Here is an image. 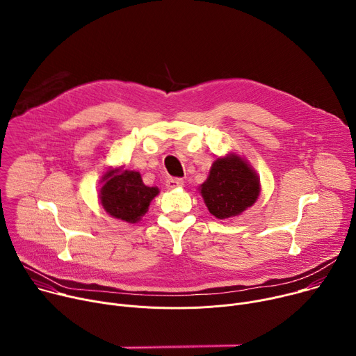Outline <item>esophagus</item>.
Segmentation results:
<instances>
[{
  "label": "esophagus",
  "mask_w": 356,
  "mask_h": 356,
  "mask_svg": "<svg viewBox=\"0 0 356 356\" xmlns=\"http://www.w3.org/2000/svg\"><path fill=\"white\" fill-rule=\"evenodd\" d=\"M183 186V180L181 179H177V177H170L166 180V187L169 190H173V188H177V187H181Z\"/></svg>",
  "instance_id": "1"
}]
</instances>
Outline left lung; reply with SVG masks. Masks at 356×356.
Segmentation results:
<instances>
[{
  "label": "left lung",
  "mask_w": 356,
  "mask_h": 356,
  "mask_svg": "<svg viewBox=\"0 0 356 356\" xmlns=\"http://www.w3.org/2000/svg\"><path fill=\"white\" fill-rule=\"evenodd\" d=\"M209 211L218 220L236 217L253 206L261 193L259 177L249 163L229 154L217 158L207 180L200 186Z\"/></svg>",
  "instance_id": "left-lung-1"
}]
</instances>
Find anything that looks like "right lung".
Masks as SVG:
<instances>
[{
  "mask_svg": "<svg viewBox=\"0 0 356 356\" xmlns=\"http://www.w3.org/2000/svg\"><path fill=\"white\" fill-rule=\"evenodd\" d=\"M99 201L114 218L129 224L138 222L147 211L150 201L159 194L158 187H147L135 170L111 169L103 176Z\"/></svg>",
  "mask_w": 356,
  "mask_h": 356,
  "instance_id": "obj_1",
  "label": "right lung"
}]
</instances>
